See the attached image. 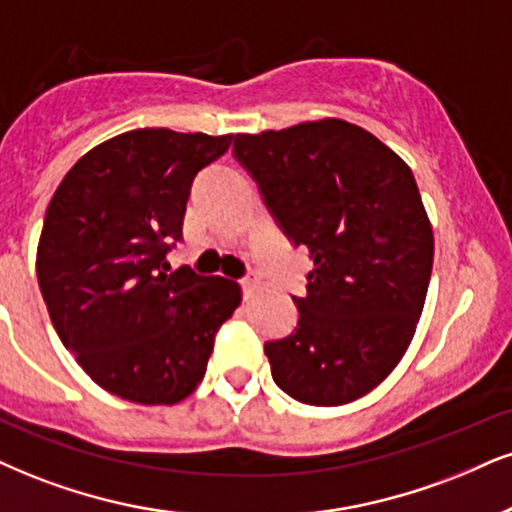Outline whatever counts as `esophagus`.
Segmentation results:
<instances>
[{"label": "esophagus", "mask_w": 512, "mask_h": 512, "mask_svg": "<svg viewBox=\"0 0 512 512\" xmlns=\"http://www.w3.org/2000/svg\"><path fill=\"white\" fill-rule=\"evenodd\" d=\"M239 285H242L244 299H249V296L256 292V289H258V285H261V282H258V277H256V275H246V277H242V280H239Z\"/></svg>", "instance_id": "1"}]
</instances>
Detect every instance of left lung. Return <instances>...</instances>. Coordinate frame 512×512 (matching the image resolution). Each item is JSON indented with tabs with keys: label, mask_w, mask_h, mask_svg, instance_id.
Wrapping results in <instances>:
<instances>
[{
	"label": "left lung",
	"mask_w": 512,
	"mask_h": 512,
	"mask_svg": "<svg viewBox=\"0 0 512 512\" xmlns=\"http://www.w3.org/2000/svg\"><path fill=\"white\" fill-rule=\"evenodd\" d=\"M232 154L313 261L294 332L263 346L275 384L308 406L361 399L403 358L430 287L434 237L413 173L339 118L237 135Z\"/></svg>",
	"instance_id": "left-lung-1"
}]
</instances>
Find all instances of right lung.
Returning a JSON list of instances; mask_svg holds the SVG:
<instances>
[{
    "label": "right lung",
    "mask_w": 512,
    "mask_h": 512,
    "mask_svg": "<svg viewBox=\"0 0 512 512\" xmlns=\"http://www.w3.org/2000/svg\"><path fill=\"white\" fill-rule=\"evenodd\" d=\"M232 135L130 130L87 151L56 187L37 246L54 330L99 387L178 403L204 380L239 285L170 268L192 182Z\"/></svg>",
    "instance_id": "add662e5"
}]
</instances>
